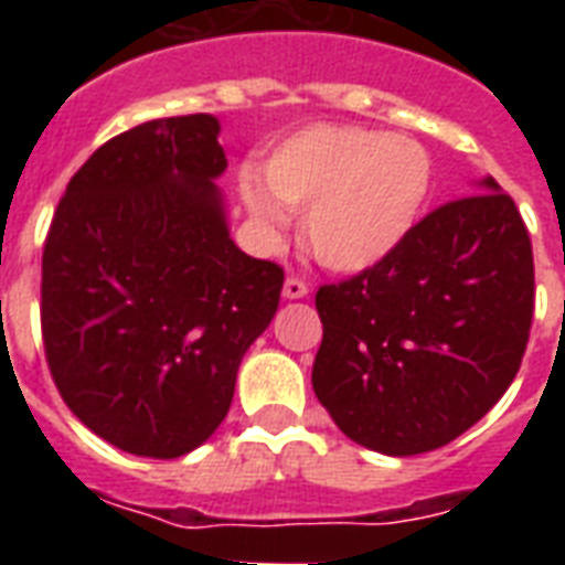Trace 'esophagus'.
I'll use <instances>...</instances> for the list:
<instances>
[{
  "label": "esophagus",
  "mask_w": 565,
  "mask_h": 565,
  "mask_svg": "<svg viewBox=\"0 0 565 565\" xmlns=\"http://www.w3.org/2000/svg\"><path fill=\"white\" fill-rule=\"evenodd\" d=\"M305 296H308V284L296 278V275H290L284 281V299H305Z\"/></svg>",
  "instance_id": "1"
}]
</instances>
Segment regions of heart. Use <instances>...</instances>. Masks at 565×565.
<instances>
[{"mask_svg":"<svg viewBox=\"0 0 565 565\" xmlns=\"http://www.w3.org/2000/svg\"><path fill=\"white\" fill-rule=\"evenodd\" d=\"M434 167L413 137L366 126L317 122L284 140L239 184L264 228L281 225V207L305 211L310 255L337 273H363L402 246L428 202Z\"/></svg>","mask_w":565,"mask_h":565,"instance_id":"obj_1","label":"heart"}]
</instances>
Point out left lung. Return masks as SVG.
Wrapping results in <instances>:
<instances>
[{
  "mask_svg": "<svg viewBox=\"0 0 565 565\" xmlns=\"http://www.w3.org/2000/svg\"><path fill=\"white\" fill-rule=\"evenodd\" d=\"M422 216L381 264L317 290L313 390L337 428L407 457L469 430L513 384L534 319V252L495 179Z\"/></svg>",
  "mask_w": 565,
  "mask_h": 565,
  "instance_id": "1",
  "label": "left lung"
}]
</instances>
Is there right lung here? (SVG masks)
Returning <instances> with one entry per match:
<instances>
[{
  "mask_svg": "<svg viewBox=\"0 0 565 565\" xmlns=\"http://www.w3.org/2000/svg\"><path fill=\"white\" fill-rule=\"evenodd\" d=\"M211 114L110 137L66 184L43 243L40 331L57 393L128 455L172 460L220 428L284 269L234 246Z\"/></svg>",
  "mask_w": 565,
  "mask_h": 565,
  "instance_id": "obj_1",
  "label": "right lung"
}]
</instances>
